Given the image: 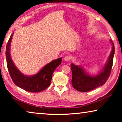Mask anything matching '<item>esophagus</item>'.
<instances>
[{"label":"esophagus","instance_id":"1","mask_svg":"<svg viewBox=\"0 0 122 122\" xmlns=\"http://www.w3.org/2000/svg\"><path fill=\"white\" fill-rule=\"evenodd\" d=\"M70 59H71V57H70L69 56H65V57L64 58V61H69Z\"/></svg>","mask_w":122,"mask_h":122}]
</instances>
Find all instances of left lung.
Returning <instances> with one entry per match:
<instances>
[{
	"mask_svg": "<svg viewBox=\"0 0 122 122\" xmlns=\"http://www.w3.org/2000/svg\"><path fill=\"white\" fill-rule=\"evenodd\" d=\"M110 41L112 44L111 53L104 68L97 75L91 76L86 72L81 66H76L71 63V84L74 89L79 92H86L105 84L111 74L115 51L114 44L112 40H110Z\"/></svg>",
	"mask_w": 122,
	"mask_h": 122,
	"instance_id": "8db88e82",
	"label": "left lung"
}]
</instances>
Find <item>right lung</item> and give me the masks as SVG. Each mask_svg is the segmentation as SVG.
<instances>
[{"label": "right lung", "instance_id": "add662e5", "mask_svg": "<svg viewBox=\"0 0 122 122\" xmlns=\"http://www.w3.org/2000/svg\"><path fill=\"white\" fill-rule=\"evenodd\" d=\"M10 36L6 44L5 56L8 69L13 82L16 86L29 92H39L46 89L50 86L53 73L58 66L61 64L62 59L58 58L48 63L33 76H25L15 66L11 59L10 49L13 35Z\"/></svg>", "mask_w": 122, "mask_h": 122}]
</instances>
